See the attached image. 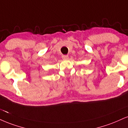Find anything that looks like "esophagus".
Masks as SVG:
<instances>
[{
	"mask_svg": "<svg viewBox=\"0 0 128 128\" xmlns=\"http://www.w3.org/2000/svg\"><path fill=\"white\" fill-rule=\"evenodd\" d=\"M62 58L63 60H67L68 58V55H62Z\"/></svg>",
	"mask_w": 128,
	"mask_h": 128,
	"instance_id": "34e87169",
	"label": "esophagus"
}]
</instances>
